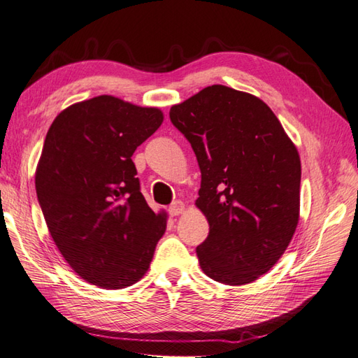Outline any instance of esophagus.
Wrapping results in <instances>:
<instances>
[{"label":"esophagus","instance_id":"1","mask_svg":"<svg viewBox=\"0 0 358 358\" xmlns=\"http://www.w3.org/2000/svg\"><path fill=\"white\" fill-rule=\"evenodd\" d=\"M186 212V206L185 203H181V201H176L171 207H169V213L172 216H180Z\"/></svg>","mask_w":358,"mask_h":358}]
</instances>
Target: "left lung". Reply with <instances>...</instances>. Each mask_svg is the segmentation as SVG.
<instances>
[{
    "label": "left lung",
    "instance_id": "obj_1",
    "mask_svg": "<svg viewBox=\"0 0 358 358\" xmlns=\"http://www.w3.org/2000/svg\"><path fill=\"white\" fill-rule=\"evenodd\" d=\"M201 169L195 206L210 225L196 248L212 280L243 286L273 268L299 221L301 159L266 103L213 85L171 107Z\"/></svg>",
    "mask_w": 358,
    "mask_h": 358
}]
</instances>
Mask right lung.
<instances>
[{"mask_svg":"<svg viewBox=\"0 0 358 358\" xmlns=\"http://www.w3.org/2000/svg\"><path fill=\"white\" fill-rule=\"evenodd\" d=\"M157 107L99 95L54 119L36 168V194L48 231L78 277L125 289L148 271L166 231L141 194L131 155L163 122Z\"/></svg>","mask_w":358,"mask_h":358,"instance_id":"right-lung-1","label":"right lung"}]
</instances>
